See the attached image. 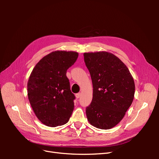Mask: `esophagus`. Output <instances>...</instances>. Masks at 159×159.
Listing matches in <instances>:
<instances>
[{
    "mask_svg": "<svg viewBox=\"0 0 159 159\" xmlns=\"http://www.w3.org/2000/svg\"><path fill=\"white\" fill-rule=\"evenodd\" d=\"M81 93H76L75 94V97H76V98H80V97H81Z\"/></svg>",
    "mask_w": 159,
    "mask_h": 159,
    "instance_id": "obj_1",
    "label": "esophagus"
}]
</instances>
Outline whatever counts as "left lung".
Listing matches in <instances>:
<instances>
[{
	"label": "left lung",
	"mask_w": 159,
	"mask_h": 159,
	"mask_svg": "<svg viewBox=\"0 0 159 159\" xmlns=\"http://www.w3.org/2000/svg\"><path fill=\"white\" fill-rule=\"evenodd\" d=\"M84 61L93 84V99L85 112L89 123L110 129L121 121L134 99V80L126 65L105 51L85 52Z\"/></svg>",
	"instance_id": "8db88e82"
}]
</instances>
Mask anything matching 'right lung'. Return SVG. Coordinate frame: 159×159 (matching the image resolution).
<instances>
[{
  "mask_svg": "<svg viewBox=\"0 0 159 159\" xmlns=\"http://www.w3.org/2000/svg\"><path fill=\"white\" fill-rule=\"evenodd\" d=\"M78 53L57 50L43 57L32 71L27 84L28 98L39 121L55 127L68 122L74 109L66 71Z\"/></svg>",
  "mask_w": 159,
  "mask_h": 159,
  "instance_id": "add662e5",
  "label": "right lung"
}]
</instances>
